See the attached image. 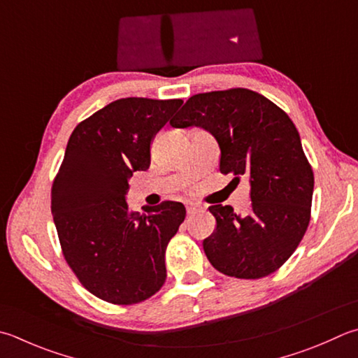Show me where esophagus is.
<instances>
[{
  "mask_svg": "<svg viewBox=\"0 0 358 358\" xmlns=\"http://www.w3.org/2000/svg\"><path fill=\"white\" fill-rule=\"evenodd\" d=\"M185 207H187V213H188V215L196 213L198 210H201V208H202L199 204H196V202H187Z\"/></svg>",
  "mask_w": 358,
  "mask_h": 358,
  "instance_id": "obj_1",
  "label": "esophagus"
}]
</instances>
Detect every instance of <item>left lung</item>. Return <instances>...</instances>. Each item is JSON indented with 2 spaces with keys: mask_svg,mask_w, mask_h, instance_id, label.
<instances>
[{
  "mask_svg": "<svg viewBox=\"0 0 358 358\" xmlns=\"http://www.w3.org/2000/svg\"><path fill=\"white\" fill-rule=\"evenodd\" d=\"M170 124L210 132L221 150L220 171L238 182L246 176L251 184L245 217L231 206L208 207L217 220L202 243L208 262L237 279L278 271L307 231L315 184L293 121L260 93L229 89L193 95Z\"/></svg>",
  "mask_w": 358,
  "mask_h": 358,
  "instance_id": "8db88e82",
  "label": "left lung"
}]
</instances>
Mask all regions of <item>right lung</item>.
Instances as JSON below:
<instances>
[{"label": "right lung", "instance_id": "1", "mask_svg": "<svg viewBox=\"0 0 358 358\" xmlns=\"http://www.w3.org/2000/svg\"><path fill=\"white\" fill-rule=\"evenodd\" d=\"M182 99L121 98L74 127L51 188L62 254L80 284L117 306L156 294L165 251L185 218L182 202L132 212L129 178L151 164V141Z\"/></svg>", "mask_w": 358, "mask_h": 358}]
</instances>
